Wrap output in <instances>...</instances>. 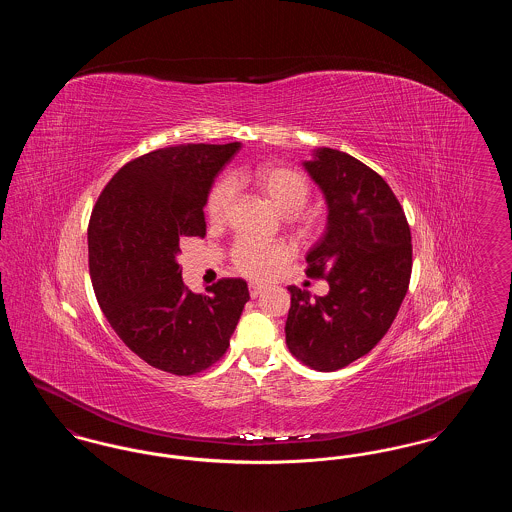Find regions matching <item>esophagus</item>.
<instances>
[{
  "mask_svg": "<svg viewBox=\"0 0 512 512\" xmlns=\"http://www.w3.org/2000/svg\"><path fill=\"white\" fill-rule=\"evenodd\" d=\"M263 292H265V286H259V284H251V286H249V295H251L253 299L259 297Z\"/></svg>",
  "mask_w": 512,
  "mask_h": 512,
  "instance_id": "obj_1",
  "label": "esophagus"
}]
</instances>
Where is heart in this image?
Returning a JSON list of instances; mask_svg holds the SVG:
<instances>
[{"instance_id": "heart-1", "label": "heart", "mask_w": 512, "mask_h": 512, "mask_svg": "<svg viewBox=\"0 0 512 512\" xmlns=\"http://www.w3.org/2000/svg\"><path fill=\"white\" fill-rule=\"evenodd\" d=\"M234 182L236 176H232V180L224 178L213 186L205 207L211 222H220L226 217L234 199ZM253 182L280 213L292 215L295 212L293 217L307 228L315 224V217L297 213L311 194V184L303 172L284 165H270L253 172ZM292 253V247L284 242H257L242 238L232 247V263L245 276L263 278L274 268L288 263Z\"/></svg>"}]
</instances>
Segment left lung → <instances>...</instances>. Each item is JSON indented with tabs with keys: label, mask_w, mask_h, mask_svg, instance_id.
<instances>
[{
	"label": "left lung",
	"mask_w": 512,
	"mask_h": 512,
	"mask_svg": "<svg viewBox=\"0 0 512 512\" xmlns=\"http://www.w3.org/2000/svg\"><path fill=\"white\" fill-rule=\"evenodd\" d=\"M305 171L328 205L324 236L307 253V276L330 292L290 286L286 343L293 357L332 372L366 355L386 336L409 290L411 228L388 182L359 159L318 147Z\"/></svg>",
	"instance_id": "left-lung-1"
}]
</instances>
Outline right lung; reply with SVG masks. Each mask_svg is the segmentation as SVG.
<instances>
[{
  "label": "right lung",
  "instance_id": "obj_1",
  "mask_svg": "<svg viewBox=\"0 0 512 512\" xmlns=\"http://www.w3.org/2000/svg\"><path fill=\"white\" fill-rule=\"evenodd\" d=\"M240 142L180 144L146 153L117 172L88 226V263L111 328L147 365L192 376L215 365L249 301L242 278L190 292L176 263L180 238L205 236L203 207Z\"/></svg>",
  "mask_w": 512,
  "mask_h": 512
}]
</instances>
